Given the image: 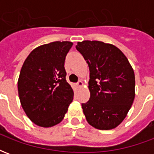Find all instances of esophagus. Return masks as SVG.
Returning a JSON list of instances; mask_svg holds the SVG:
<instances>
[{"label": "esophagus", "mask_w": 154, "mask_h": 154, "mask_svg": "<svg viewBox=\"0 0 154 154\" xmlns=\"http://www.w3.org/2000/svg\"><path fill=\"white\" fill-rule=\"evenodd\" d=\"M77 86L78 87H82V86H83V82H82V81H78V82H77Z\"/></svg>", "instance_id": "34e87169"}]
</instances>
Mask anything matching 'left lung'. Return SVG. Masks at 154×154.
<instances>
[{"label": "left lung", "mask_w": 154, "mask_h": 154, "mask_svg": "<svg viewBox=\"0 0 154 154\" xmlns=\"http://www.w3.org/2000/svg\"><path fill=\"white\" fill-rule=\"evenodd\" d=\"M90 70L91 97L82 104L87 122L101 130L116 128L129 112L134 99L135 77L127 57L118 48L100 41L78 42Z\"/></svg>", "instance_id": "left-lung-1"}]
</instances>
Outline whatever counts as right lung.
I'll return each mask as SVG.
<instances>
[{
    "label": "right lung",
    "mask_w": 154,
    "mask_h": 154,
    "mask_svg": "<svg viewBox=\"0 0 154 154\" xmlns=\"http://www.w3.org/2000/svg\"><path fill=\"white\" fill-rule=\"evenodd\" d=\"M72 42L56 41L36 48L22 66L18 80L20 100L29 119L41 127H52L63 119L73 100L66 80L64 62Z\"/></svg>",
    "instance_id": "add662e5"
}]
</instances>
